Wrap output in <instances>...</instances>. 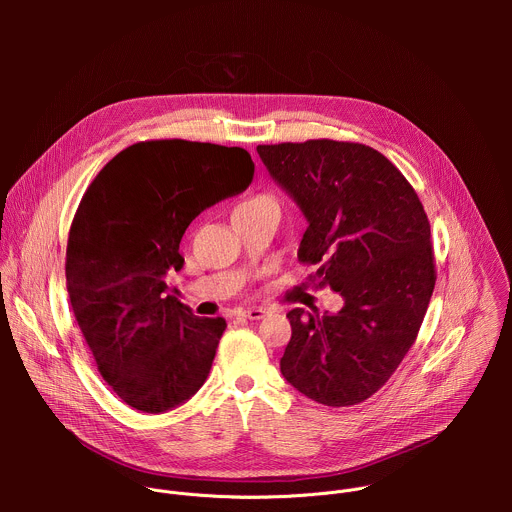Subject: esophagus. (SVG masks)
<instances>
[{
	"label": "esophagus",
	"mask_w": 512,
	"mask_h": 512,
	"mask_svg": "<svg viewBox=\"0 0 512 512\" xmlns=\"http://www.w3.org/2000/svg\"><path fill=\"white\" fill-rule=\"evenodd\" d=\"M267 312L263 308H249V310H243L241 316L247 318V320H261Z\"/></svg>",
	"instance_id": "esophagus-1"
}]
</instances>
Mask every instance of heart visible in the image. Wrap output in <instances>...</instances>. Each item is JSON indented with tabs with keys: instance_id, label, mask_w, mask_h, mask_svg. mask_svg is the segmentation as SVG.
Returning <instances> with one entry per match:
<instances>
[{
	"instance_id": "heart-1",
	"label": "heart",
	"mask_w": 512,
	"mask_h": 512,
	"mask_svg": "<svg viewBox=\"0 0 512 512\" xmlns=\"http://www.w3.org/2000/svg\"><path fill=\"white\" fill-rule=\"evenodd\" d=\"M267 198H271V196H265V194H261V196H253V198H247V200L239 202V204L235 206V210H243V208H249V206H253V204H257V202H261V200H267ZM235 210H233V212H235Z\"/></svg>"
}]
</instances>
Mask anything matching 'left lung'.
Segmentation results:
<instances>
[{"label":"left lung","instance_id":"8db88e82","mask_svg":"<svg viewBox=\"0 0 512 512\" xmlns=\"http://www.w3.org/2000/svg\"><path fill=\"white\" fill-rule=\"evenodd\" d=\"M257 152L308 218L298 249L300 263L318 265L308 279L344 298L338 314H287L281 375L322 405H358L397 371L427 312V214L395 164L364 143L308 139Z\"/></svg>","mask_w":512,"mask_h":512}]
</instances>
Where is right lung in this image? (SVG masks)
Listing matches in <instances>:
<instances>
[{"mask_svg":"<svg viewBox=\"0 0 512 512\" xmlns=\"http://www.w3.org/2000/svg\"><path fill=\"white\" fill-rule=\"evenodd\" d=\"M243 148L137 141L89 184L66 243L72 312L105 383L129 407L164 413L206 381L227 322L198 318L168 294L180 241L208 206L253 180Z\"/></svg>","mask_w":512,"mask_h":512,"instance_id":"obj_1","label":"right lung"}]
</instances>
